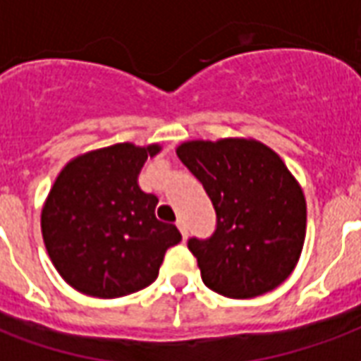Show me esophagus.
Masks as SVG:
<instances>
[{
  "mask_svg": "<svg viewBox=\"0 0 361 361\" xmlns=\"http://www.w3.org/2000/svg\"><path fill=\"white\" fill-rule=\"evenodd\" d=\"M176 224H178L181 235H183V240H185V238H188V226H185V222H183V220L180 219V220H178V222H176Z\"/></svg>",
  "mask_w": 361,
  "mask_h": 361,
  "instance_id": "esophagus-1",
  "label": "esophagus"
}]
</instances>
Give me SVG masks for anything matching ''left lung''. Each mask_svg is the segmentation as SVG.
Segmentation results:
<instances>
[{
    "label": "left lung",
    "instance_id": "left-lung-1",
    "mask_svg": "<svg viewBox=\"0 0 361 361\" xmlns=\"http://www.w3.org/2000/svg\"><path fill=\"white\" fill-rule=\"evenodd\" d=\"M176 154L216 211L214 234L188 242L204 286L234 300L280 286L298 265L307 222L302 185L282 158L243 137L181 142Z\"/></svg>",
    "mask_w": 361,
    "mask_h": 361
}]
</instances>
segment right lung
<instances>
[{"instance_id": "right-lung-1", "label": "right lung", "mask_w": 361, "mask_h": 361, "mask_svg": "<svg viewBox=\"0 0 361 361\" xmlns=\"http://www.w3.org/2000/svg\"><path fill=\"white\" fill-rule=\"evenodd\" d=\"M160 145L118 142L69 160L42 207V238L56 271L92 298H121L152 284L168 247L181 242L154 214L158 197L139 188Z\"/></svg>"}]
</instances>
